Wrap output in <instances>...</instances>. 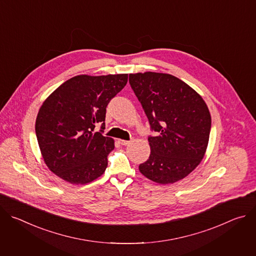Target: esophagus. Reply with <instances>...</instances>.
I'll return each instance as SVG.
<instances>
[{"label": "esophagus", "instance_id": "1", "mask_svg": "<svg viewBox=\"0 0 256 256\" xmlns=\"http://www.w3.org/2000/svg\"><path fill=\"white\" fill-rule=\"evenodd\" d=\"M120 144H122V146H128L130 144V140H120Z\"/></svg>", "mask_w": 256, "mask_h": 256}]
</instances>
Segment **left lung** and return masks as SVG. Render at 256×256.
Returning <instances> with one entry per match:
<instances>
[{"label":"left lung","instance_id":"8db88e82","mask_svg":"<svg viewBox=\"0 0 256 256\" xmlns=\"http://www.w3.org/2000/svg\"><path fill=\"white\" fill-rule=\"evenodd\" d=\"M130 85L148 118L149 159L140 172L161 184L188 176L206 153L212 120L204 99L186 83L162 72L130 74Z\"/></svg>","mask_w":256,"mask_h":256}]
</instances>
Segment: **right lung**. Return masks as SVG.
I'll use <instances>...</instances> for the list:
<instances>
[{"label": "right lung", "instance_id": "1", "mask_svg": "<svg viewBox=\"0 0 256 256\" xmlns=\"http://www.w3.org/2000/svg\"><path fill=\"white\" fill-rule=\"evenodd\" d=\"M128 83V74L72 77L42 103L35 132L44 160L72 184L101 176L114 140L104 136L106 107ZM99 124L100 130L95 132Z\"/></svg>", "mask_w": 256, "mask_h": 256}]
</instances>
